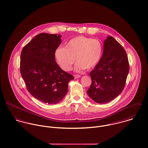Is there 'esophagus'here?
Returning <instances> with one entry per match:
<instances>
[{
  "instance_id": "esophagus-1",
  "label": "esophagus",
  "mask_w": 148,
  "mask_h": 148,
  "mask_svg": "<svg viewBox=\"0 0 148 148\" xmlns=\"http://www.w3.org/2000/svg\"><path fill=\"white\" fill-rule=\"evenodd\" d=\"M74 77H75V79H78V78L80 77V76L79 75H74Z\"/></svg>"
}]
</instances>
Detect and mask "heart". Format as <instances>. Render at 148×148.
Returning a JSON list of instances; mask_svg holds the SVG:
<instances>
[{
  "mask_svg": "<svg viewBox=\"0 0 148 148\" xmlns=\"http://www.w3.org/2000/svg\"><path fill=\"white\" fill-rule=\"evenodd\" d=\"M103 53V45L100 41L84 36H77L66 43L65 47H59L55 52L60 67L68 71L72 69L76 59L75 71L80 72L91 69L99 63Z\"/></svg>",
  "mask_w": 148,
  "mask_h": 148,
  "instance_id": "obj_1",
  "label": "heart"
}]
</instances>
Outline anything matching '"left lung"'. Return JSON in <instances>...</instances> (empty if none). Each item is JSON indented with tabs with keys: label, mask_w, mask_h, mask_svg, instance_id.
<instances>
[{
	"label": "left lung",
	"mask_w": 148,
	"mask_h": 148,
	"mask_svg": "<svg viewBox=\"0 0 148 148\" xmlns=\"http://www.w3.org/2000/svg\"><path fill=\"white\" fill-rule=\"evenodd\" d=\"M129 70L125 49L115 39L108 36L102 57L89 73L92 84L87 90L88 96L99 104L113 100L123 92Z\"/></svg>",
	"instance_id": "8db88e82"
}]
</instances>
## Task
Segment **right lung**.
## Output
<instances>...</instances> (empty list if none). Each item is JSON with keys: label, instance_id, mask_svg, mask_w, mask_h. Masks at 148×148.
Masks as SVG:
<instances>
[{"label": "right lung", "instance_id": "add662e5", "mask_svg": "<svg viewBox=\"0 0 148 148\" xmlns=\"http://www.w3.org/2000/svg\"><path fill=\"white\" fill-rule=\"evenodd\" d=\"M62 36L41 33L23 48L21 73L27 89L45 104H57L68 92V84L73 76L62 70L55 62V52Z\"/></svg>", "mask_w": 148, "mask_h": 148}]
</instances>
